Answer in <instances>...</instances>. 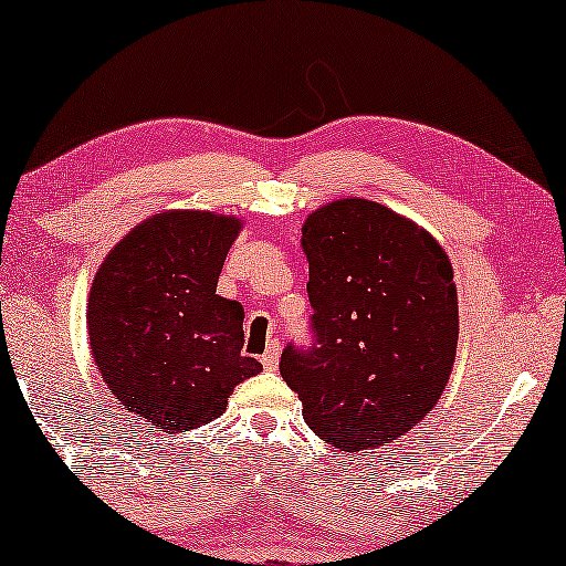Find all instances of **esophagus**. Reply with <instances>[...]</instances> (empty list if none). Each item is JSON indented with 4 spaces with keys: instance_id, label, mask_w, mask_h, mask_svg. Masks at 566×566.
Returning a JSON list of instances; mask_svg holds the SVG:
<instances>
[{
    "instance_id": "34e87169",
    "label": "esophagus",
    "mask_w": 566,
    "mask_h": 566,
    "mask_svg": "<svg viewBox=\"0 0 566 566\" xmlns=\"http://www.w3.org/2000/svg\"><path fill=\"white\" fill-rule=\"evenodd\" d=\"M277 354H281V344L277 342L268 344V352L260 356V364H263L265 371H273L277 367Z\"/></svg>"
}]
</instances>
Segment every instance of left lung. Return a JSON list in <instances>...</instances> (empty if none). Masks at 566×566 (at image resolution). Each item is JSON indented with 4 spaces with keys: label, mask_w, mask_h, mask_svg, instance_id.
Returning <instances> with one entry per match:
<instances>
[{
    "label": "left lung",
    "mask_w": 566,
    "mask_h": 566,
    "mask_svg": "<svg viewBox=\"0 0 566 566\" xmlns=\"http://www.w3.org/2000/svg\"><path fill=\"white\" fill-rule=\"evenodd\" d=\"M301 245L313 342L285 346L281 377L328 446L392 442L438 405L453 371V265L430 232L359 197L311 212Z\"/></svg>",
    "instance_id": "left-lung-1"
}]
</instances>
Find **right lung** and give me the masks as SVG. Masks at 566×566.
<instances>
[{
	"instance_id": "1",
	"label": "right lung",
	"mask_w": 566,
	"mask_h": 566,
	"mask_svg": "<svg viewBox=\"0 0 566 566\" xmlns=\"http://www.w3.org/2000/svg\"><path fill=\"white\" fill-rule=\"evenodd\" d=\"M240 228L228 214H154L95 273L88 298L95 367L126 410L164 434L217 420L232 389L263 369L242 356L245 311L217 295Z\"/></svg>"
}]
</instances>
